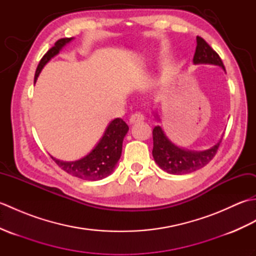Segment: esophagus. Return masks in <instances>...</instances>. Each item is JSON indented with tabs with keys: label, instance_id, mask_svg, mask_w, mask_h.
<instances>
[{
	"label": "esophagus",
	"instance_id": "esophagus-1",
	"mask_svg": "<svg viewBox=\"0 0 256 256\" xmlns=\"http://www.w3.org/2000/svg\"><path fill=\"white\" fill-rule=\"evenodd\" d=\"M143 120H144L143 114L140 113V112H136V113H134L133 116H131V118H130V124L138 123V122L143 121Z\"/></svg>",
	"mask_w": 256,
	"mask_h": 256
}]
</instances>
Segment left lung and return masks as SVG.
<instances>
[{
	"label": "left lung",
	"instance_id": "obj_1",
	"mask_svg": "<svg viewBox=\"0 0 256 256\" xmlns=\"http://www.w3.org/2000/svg\"><path fill=\"white\" fill-rule=\"evenodd\" d=\"M192 62L194 64H214L226 72L224 62L218 54L212 50L204 38L199 36H197V47ZM154 116L157 121H160L156 112H154ZM221 140L222 138L208 150H190L174 144L162 128L157 125L153 130V157L156 164L164 172L172 175H184L198 170L208 164L218 150Z\"/></svg>",
	"mask_w": 256,
	"mask_h": 256
}]
</instances>
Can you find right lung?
<instances>
[{
	"label": "right lung",
	"instance_id": "1",
	"mask_svg": "<svg viewBox=\"0 0 256 256\" xmlns=\"http://www.w3.org/2000/svg\"><path fill=\"white\" fill-rule=\"evenodd\" d=\"M74 40L72 38H62L55 42V46L48 50L42 58L36 69L34 82L37 81L42 69L45 64L57 56L62 48ZM128 132V126L122 118H114L108 124L104 133L99 140L90 153L82 158L74 162H64L52 156L56 164L67 172L70 175L84 179V180H101L113 172L122 154V145L125 135Z\"/></svg>",
	"mask_w": 256,
	"mask_h": 256
}]
</instances>
